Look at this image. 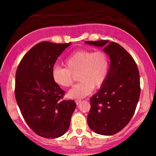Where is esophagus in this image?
Returning <instances> with one entry per match:
<instances>
[{
	"mask_svg": "<svg viewBox=\"0 0 156 156\" xmlns=\"http://www.w3.org/2000/svg\"><path fill=\"white\" fill-rule=\"evenodd\" d=\"M75 102H76V105H78L81 102V100H75Z\"/></svg>",
	"mask_w": 156,
	"mask_h": 156,
	"instance_id": "1",
	"label": "esophagus"
}]
</instances>
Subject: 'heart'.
Instances as JSON below:
<instances>
[{
    "label": "heart",
    "mask_w": 156,
    "mask_h": 156,
    "mask_svg": "<svg viewBox=\"0 0 156 156\" xmlns=\"http://www.w3.org/2000/svg\"><path fill=\"white\" fill-rule=\"evenodd\" d=\"M65 66H55L51 75L55 83L62 87H69L78 75L80 83L68 92L70 98L80 99L98 89L106 81L110 67L108 54L104 51L80 49L66 58Z\"/></svg>",
    "instance_id": "obj_1"
}]
</instances>
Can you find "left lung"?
<instances>
[{"label": "left lung", "instance_id": "8db88e82", "mask_svg": "<svg viewBox=\"0 0 156 156\" xmlns=\"http://www.w3.org/2000/svg\"><path fill=\"white\" fill-rule=\"evenodd\" d=\"M85 43L104 47L111 60L106 81L90 98L88 125L96 133L113 135L128 125L135 113L140 94L138 69L119 44L105 40Z\"/></svg>", "mask_w": 156, "mask_h": 156}]
</instances>
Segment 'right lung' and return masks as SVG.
<instances>
[{"label":"right lung","mask_w":156,"mask_h":156,"mask_svg":"<svg viewBox=\"0 0 156 156\" xmlns=\"http://www.w3.org/2000/svg\"><path fill=\"white\" fill-rule=\"evenodd\" d=\"M69 43L36 44L20 62L16 73L15 97L28 126L45 138L62 136L69 127L74 100H62L65 92L55 83L51 72Z\"/></svg>","instance_id":"add662e5"}]
</instances>
